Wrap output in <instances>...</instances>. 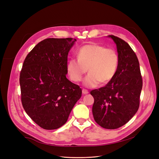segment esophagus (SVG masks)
I'll return each mask as SVG.
<instances>
[{
	"instance_id": "34e87169",
	"label": "esophagus",
	"mask_w": 159,
	"mask_h": 159,
	"mask_svg": "<svg viewBox=\"0 0 159 159\" xmlns=\"http://www.w3.org/2000/svg\"><path fill=\"white\" fill-rule=\"evenodd\" d=\"M82 93H83L84 94H87L89 93V91L86 89H82Z\"/></svg>"
}]
</instances>
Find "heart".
I'll list each match as a JSON object with an SVG mask.
<instances>
[{
  "label": "heart",
  "instance_id": "1",
  "mask_svg": "<svg viewBox=\"0 0 159 159\" xmlns=\"http://www.w3.org/2000/svg\"><path fill=\"white\" fill-rule=\"evenodd\" d=\"M77 59H70L66 70L70 80L80 81L83 75L89 74L84 81L87 87H94L100 82L107 84L111 81L117 73L119 66V55L115 49L106 48L97 43H89L81 47L77 53Z\"/></svg>",
  "mask_w": 159,
  "mask_h": 159
}]
</instances>
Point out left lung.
I'll list each match as a JSON object with an SVG mask.
<instances>
[{
    "label": "left lung",
    "instance_id": "left-lung-1",
    "mask_svg": "<svg viewBox=\"0 0 159 159\" xmlns=\"http://www.w3.org/2000/svg\"><path fill=\"white\" fill-rule=\"evenodd\" d=\"M108 37L117 46V71L104 87L90 93L94 100L92 111L95 121L104 129H116L137 112L143 81L137 56L129 43L113 35Z\"/></svg>",
    "mask_w": 159,
    "mask_h": 159
}]
</instances>
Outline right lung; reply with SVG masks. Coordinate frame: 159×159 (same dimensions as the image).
<instances>
[{
	"mask_svg": "<svg viewBox=\"0 0 159 159\" xmlns=\"http://www.w3.org/2000/svg\"><path fill=\"white\" fill-rule=\"evenodd\" d=\"M75 39H47L32 49L20 72L21 102L34 123L46 130L65 125L81 97V89L69 81L68 54Z\"/></svg>",
	"mask_w": 159,
	"mask_h": 159,
	"instance_id": "1",
	"label": "right lung"
}]
</instances>
